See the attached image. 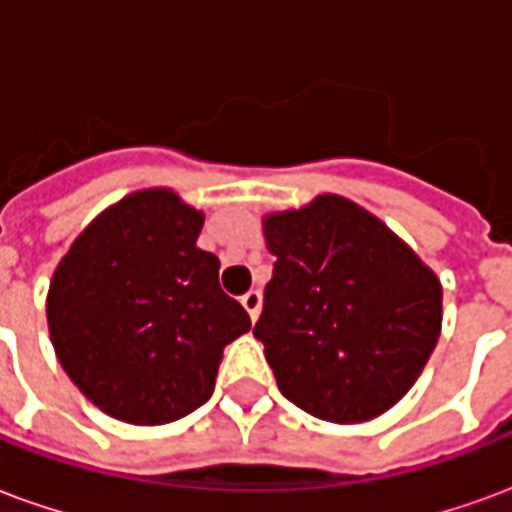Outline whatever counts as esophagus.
I'll return each instance as SVG.
<instances>
[{
  "label": "esophagus",
  "instance_id": "34e87169",
  "mask_svg": "<svg viewBox=\"0 0 512 512\" xmlns=\"http://www.w3.org/2000/svg\"><path fill=\"white\" fill-rule=\"evenodd\" d=\"M241 304H244V310L249 312V318L255 321L257 312H260V293H257V290H249V293L241 296Z\"/></svg>",
  "mask_w": 512,
  "mask_h": 512
}]
</instances>
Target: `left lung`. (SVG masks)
<instances>
[{"label":"left lung","instance_id":"left-lung-1","mask_svg":"<svg viewBox=\"0 0 512 512\" xmlns=\"http://www.w3.org/2000/svg\"><path fill=\"white\" fill-rule=\"evenodd\" d=\"M277 255L255 337L290 403L365 422L417 381L441 329V285L376 216L334 194L266 222Z\"/></svg>","mask_w":512,"mask_h":512}]
</instances>
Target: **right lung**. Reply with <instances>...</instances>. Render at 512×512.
Segmentation results:
<instances>
[{
	"label": "right lung",
	"instance_id": "right-lung-1",
	"mask_svg": "<svg viewBox=\"0 0 512 512\" xmlns=\"http://www.w3.org/2000/svg\"><path fill=\"white\" fill-rule=\"evenodd\" d=\"M202 213L167 189L136 191L98 216L62 257L49 332L87 400L131 425L186 417L213 395L224 345L249 315L202 252Z\"/></svg>",
	"mask_w": 512,
	"mask_h": 512
}]
</instances>
